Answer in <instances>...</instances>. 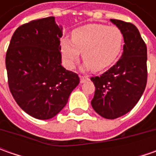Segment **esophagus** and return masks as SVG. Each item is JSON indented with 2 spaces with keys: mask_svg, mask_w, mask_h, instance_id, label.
Listing matches in <instances>:
<instances>
[{
  "mask_svg": "<svg viewBox=\"0 0 156 156\" xmlns=\"http://www.w3.org/2000/svg\"><path fill=\"white\" fill-rule=\"evenodd\" d=\"M89 80V78L87 76H81V83H84L85 81Z\"/></svg>",
  "mask_w": 156,
  "mask_h": 156,
  "instance_id": "34e87169",
  "label": "esophagus"
}]
</instances>
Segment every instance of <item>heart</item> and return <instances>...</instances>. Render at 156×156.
I'll list each match as a JSON object with an SVG mask.
<instances>
[{
    "mask_svg": "<svg viewBox=\"0 0 156 156\" xmlns=\"http://www.w3.org/2000/svg\"><path fill=\"white\" fill-rule=\"evenodd\" d=\"M123 41L122 32L117 27L87 24L74 30L72 39H62V56L66 67L72 69L82 53L84 69L101 71L116 61L122 50Z\"/></svg>",
    "mask_w": 156,
    "mask_h": 156,
    "instance_id": "heart-1",
    "label": "heart"
}]
</instances>
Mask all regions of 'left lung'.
Listing matches in <instances>:
<instances>
[{
    "mask_svg": "<svg viewBox=\"0 0 156 156\" xmlns=\"http://www.w3.org/2000/svg\"><path fill=\"white\" fill-rule=\"evenodd\" d=\"M122 32L123 53L107 72L92 77L95 92L91 105L106 119L129 113L139 101L147 84V46L134 24L110 19Z\"/></svg>",
    "mask_w": 156,
    "mask_h": 156,
    "instance_id": "1",
    "label": "left lung"
}]
</instances>
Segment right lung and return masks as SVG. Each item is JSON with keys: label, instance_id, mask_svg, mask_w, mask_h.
<instances>
[{"label": "right lung", "instance_id": "right-lung-1", "mask_svg": "<svg viewBox=\"0 0 156 156\" xmlns=\"http://www.w3.org/2000/svg\"><path fill=\"white\" fill-rule=\"evenodd\" d=\"M62 36L55 17L34 20L15 30L6 55L10 92L22 110L39 120L55 116L80 82L62 66Z\"/></svg>", "mask_w": 156, "mask_h": 156}]
</instances>
